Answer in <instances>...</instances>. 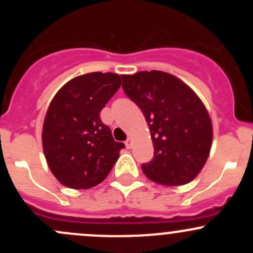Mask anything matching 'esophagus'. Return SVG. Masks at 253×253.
<instances>
[{
    "label": "esophagus",
    "mask_w": 253,
    "mask_h": 253,
    "mask_svg": "<svg viewBox=\"0 0 253 253\" xmlns=\"http://www.w3.org/2000/svg\"><path fill=\"white\" fill-rule=\"evenodd\" d=\"M125 145H126L127 149H129V148L132 147V139L131 138H127L126 142H125Z\"/></svg>",
    "instance_id": "esophagus-1"
}]
</instances>
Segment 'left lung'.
Returning a JSON list of instances; mask_svg holds the SVG:
<instances>
[{
    "mask_svg": "<svg viewBox=\"0 0 253 253\" xmlns=\"http://www.w3.org/2000/svg\"><path fill=\"white\" fill-rule=\"evenodd\" d=\"M125 94L139 106L150 129L154 157L142 164L149 180L186 185L208 159L213 128L206 106L182 81L162 71L121 76Z\"/></svg>",
    "mask_w": 253,
    "mask_h": 253,
    "instance_id": "8db88e82",
    "label": "left lung"
}]
</instances>
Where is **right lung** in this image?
Segmentation results:
<instances>
[{
  "instance_id": "obj_1",
  "label": "right lung",
  "mask_w": 253,
  "mask_h": 253,
  "mask_svg": "<svg viewBox=\"0 0 253 253\" xmlns=\"http://www.w3.org/2000/svg\"><path fill=\"white\" fill-rule=\"evenodd\" d=\"M116 73L78 76L53 96L42 127V148L53 176L75 190L103 182L125 144L115 142L100 112L119 90Z\"/></svg>"
}]
</instances>
